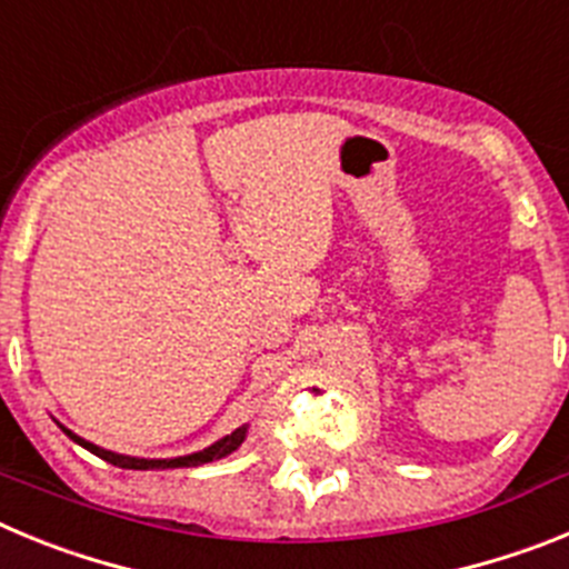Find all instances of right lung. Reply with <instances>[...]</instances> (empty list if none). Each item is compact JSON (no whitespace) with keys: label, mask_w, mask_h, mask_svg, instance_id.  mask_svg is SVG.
I'll use <instances>...</instances> for the list:
<instances>
[{"label":"right lung","mask_w":569,"mask_h":569,"mask_svg":"<svg viewBox=\"0 0 569 569\" xmlns=\"http://www.w3.org/2000/svg\"><path fill=\"white\" fill-rule=\"evenodd\" d=\"M59 427H62V433L68 436V439L77 441L79 447L90 450V453L99 456V459L108 461V465L122 467V470H176V467H199V465H208V461L224 459V456H230L233 450H239L241 441L248 439V425H241V427H236L230 436L213 441V445L204 447V450H196V453L176 456V459H139V456H124V453H113V450H104V447L93 445V441L82 439V436H77L73 430H68L64 425H59Z\"/></svg>","instance_id":"add662e5"}]
</instances>
